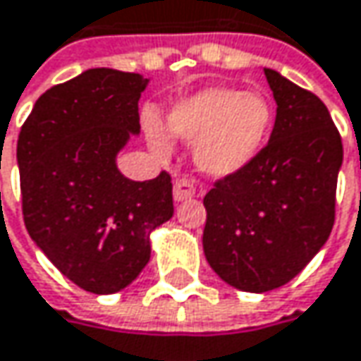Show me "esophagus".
<instances>
[{
    "label": "esophagus",
    "mask_w": 361,
    "mask_h": 361,
    "mask_svg": "<svg viewBox=\"0 0 361 361\" xmlns=\"http://www.w3.org/2000/svg\"><path fill=\"white\" fill-rule=\"evenodd\" d=\"M194 194H196V188H194V183L190 180L180 178V180L173 181V198H176L178 202H183V200L192 198Z\"/></svg>",
    "instance_id": "1"
}]
</instances>
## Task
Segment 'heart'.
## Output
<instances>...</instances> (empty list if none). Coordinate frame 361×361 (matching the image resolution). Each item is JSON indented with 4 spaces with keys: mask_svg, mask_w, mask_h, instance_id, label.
<instances>
[{
    "mask_svg": "<svg viewBox=\"0 0 361 361\" xmlns=\"http://www.w3.org/2000/svg\"><path fill=\"white\" fill-rule=\"evenodd\" d=\"M275 109L267 94L233 86H209L178 101L167 114V134L196 145L194 161L211 178H229L250 165L273 130ZM150 147L161 157L171 152L157 117H145Z\"/></svg>",
    "mask_w": 361,
    "mask_h": 361,
    "instance_id": "heart-1",
    "label": "heart"
}]
</instances>
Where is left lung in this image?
<instances>
[{
  "label": "left lung",
  "mask_w": 361,
  "mask_h": 361,
  "mask_svg": "<svg viewBox=\"0 0 361 361\" xmlns=\"http://www.w3.org/2000/svg\"><path fill=\"white\" fill-rule=\"evenodd\" d=\"M277 103L269 145L204 196V256L227 285L264 293L289 283L335 223L343 145L326 105L264 68Z\"/></svg>",
  "instance_id": "1"
}]
</instances>
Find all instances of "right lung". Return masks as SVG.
<instances>
[{"label": "right lung", "mask_w": 361, "mask_h": 361, "mask_svg": "<svg viewBox=\"0 0 361 361\" xmlns=\"http://www.w3.org/2000/svg\"><path fill=\"white\" fill-rule=\"evenodd\" d=\"M148 78L92 68L39 97L18 136L24 225L84 291L128 287L150 260V233L173 216L171 178L128 180L117 152L140 134Z\"/></svg>", "instance_id": "add662e5"}]
</instances>
